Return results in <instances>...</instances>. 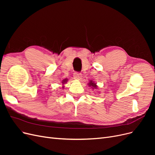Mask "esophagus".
<instances>
[{
    "instance_id": "34e87169",
    "label": "esophagus",
    "mask_w": 155,
    "mask_h": 155,
    "mask_svg": "<svg viewBox=\"0 0 155 155\" xmlns=\"http://www.w3.org/2000/svg\"><path fill=\"white\" fill-rule=\"evenodd\" d=\"M81 74L79 72H75L74 75V78L75 79H80L81 78Z\"/></svg>"
}]
</instances>
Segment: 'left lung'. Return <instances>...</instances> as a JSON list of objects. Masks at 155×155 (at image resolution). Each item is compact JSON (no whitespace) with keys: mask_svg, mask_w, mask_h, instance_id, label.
<instances>
[{"mask_svg":"<svg viewBox=\"0 0 155 155\" xmlns=\"http://www.w3.org/2000/svg\"><path fill=\"white\" fill-rule=\"evenodd\" d=\"M88 85L90 86V87H92V88H97L96 84L94 82L92 81L91 80V81H90V82H89V83H88Z\"/></svg>","mask_w":155,"mask_h":155,"instance_id":"8db88e82","label":"left lung"}]
</instances>
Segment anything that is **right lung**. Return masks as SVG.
Returning <instances> with one entry per match:
<instances>
[{
    "label": "right lung",
    "instance_id": "add662e5",
    "mask_svg": "<svg viewBox=\"0 0 155 155\" xmlns=\"http://www.w3.org/2000/svg\"><path fill=\"white\" fill-rule=\"evenodd\" d=\"M67 81H68V79L67 78H66V79H63V80L62 81V83H63V85H64V83H66L67 82ZM64 87H63V88Z\"/></svg>",
    "mask_w": 155,
    "mask_h": 155
}]
</instances>
